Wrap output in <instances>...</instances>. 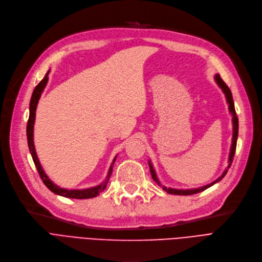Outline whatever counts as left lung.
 I'll list each match as a JSON object with an SVG mask.
<instances>
[{
    "label": "left lung",
    "instance_id": "left-lung-1",
    "mask_svg": "<svg viewBox=\"0 0 262 262\" xmlns=\"http://www.w3.org/2000/svg\"><path fill=\"white\" fill-rule=\"evenodd\" d=\"M215 81L217 82V84L220 85V87H221V89L223 90L224 94H225L226 99H227V102H228V104H229V111H230V113L232 114V122H233V136H232V145H231L230 155H229V164H228V168H229V167L231 166L232 160H233V156H234V152H235L236 140H238L239 121H238V116H236V114H235L234 104H233V99H232V95H231V92H230V90H229V87L226 85V83H225V82H224V81L221 79L220 74H216V76H215ZM149 167H150V172H151V177H152V179L158 183V185L162 186V185H161V183H160V181H159V180H158V178H157V175H156L155 169H154V167H152L151 163H149ZM228 168H227V169H225V171L223 172V175H222V176H221L216 181L212 182L211 184H208V185H206V186H203V188L195 189V190H175V189H169V188L167 189L166 186H164V185L162 186V188H163V190H164L165 192L169 193V194H175V195H193V194H196V193H199V192H203V191H205L206 189L210 188L211 185H213L214 183H216V182H219L220 180H222V179L224 178V176H225L226 173H227Z\"/></svg>",
    "mask_w": 262,
    "mask_h": 262
}]
</instances>
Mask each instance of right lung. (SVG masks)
<instances>
[{
	"label": "right lung",
	"mask_w": 262,
	"mask_h": 262,
	"mask_svg": "<svg viewBox=\"0 0 262 262\" xmlns=\"http://www.w3.org/2000/svg\"><path fill=\"white\" fill-rule=\"evenodd\" d=\"M48 74L49 72L46 74L45 78L39 82V84L37 85L35 87V90L33 92V95H32V98H31V102H30V116H29V120H28V126H27V136H28V144H29V148H30V152L32 155V158H33V161L35 163V166L37 168V170H38V173L39 176L42 180V182L46 184L47 188L57 194V195H60V196H64V197H68V198H77V199H86V198H93V197H96L99 195V193L102 192L105 186L110 180V177L112 175V171H113V168H110V171H108V175L105 179V181L98 185V186H95V188H91V189H86V190H66V189H61L59 188V186L55 185L51 180H50L47 175L45 173L39 161H38V158H37V155H36V151H35V147H34V142H33V129H34V121H35V111H36V107H37V103H38V100L39 98L41 96V93L45 89V86L48 82ZM115 162V159L113 161V164Z\"/></svg>",
	"instance_id": "right-lung-1"
}]
</instances>
